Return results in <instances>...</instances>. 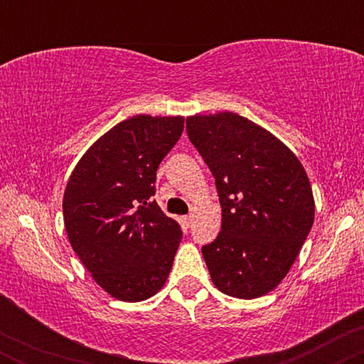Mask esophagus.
<instances>
[{
  "label": "esophagus",
  "instance_id": "obj_1",
  "mask_svg": "<svg viewBox=\"0 0 364 364\" xmlns=\"http://www.w3.org/2000/svg\"><path fill=\"white\" fill-rule=\"evenodd\" d=\"M181 224H183V228L188 229L191 224H193V217H191V215H185V217H183V219H181Z\"/></svg>",
  "mask_w": 364,
  "mask_h": 364
}]
</instances>
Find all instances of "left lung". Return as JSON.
I'll return each mask as SVG.
<instances>
[{
	"instance_id": "8db88e82",
	"label": "left lung",
	"mask_w": 364,
	"mask_h": 364,
	"mask_svg": "<svg viewBox=\"0 0 364 364\" xmlns=\"http://www.w3.org/2000/svg\"><path fill=\"white\" fill-rule=\"evenodd\" d=\"M186 132L215 178L223 207L219 236L202 248L212 282L232 298L269 294L315 219L306 171L269 129L236 112L188 116Z\"/></svg>"
}]
</instances>
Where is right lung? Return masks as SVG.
<instances>
[{
  "mask_svg": "<svg viewBox=\"0 0 364 364\" xmlns=\"http://www.w3.org/2000/svg\"><path fill=\"white\" fill-rule=\"evenodd\" d=\"M183 128V116L121 121L87 149L66 183L70 245L92 279L119 301H145L168 281L183 232L152 195L159 164Z\"/></svg>",
  "mask_w": 364,
  "mask_h": 364,
  "instance_id": "add662e5",
  "label": "right lung"
}]
</instances>
